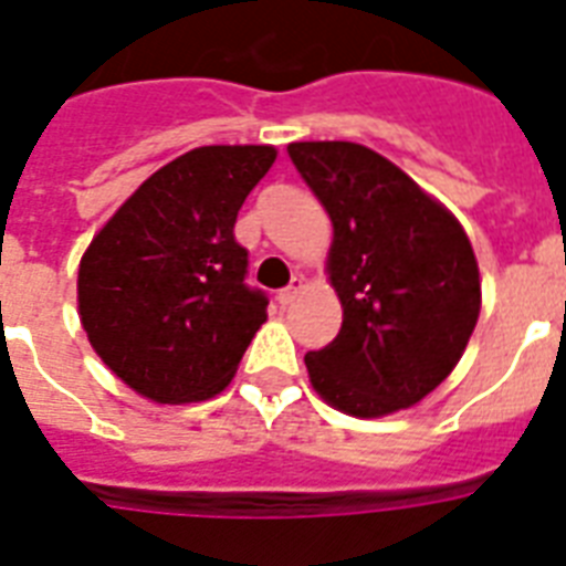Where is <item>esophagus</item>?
Masks as SVG:
<instances>
[{"label":"esophagus","mask_w":566,"mask_h":566,"mask_svg":"<svg viewBox=\"0 0 566 566\" xmlns=\"http://www.w3.org/2000/svg\"><path fill=\"white\" fill-rule=\"evenodd\" d=\"M302 287H305V282H302V275H293V282L287 284L284 291H279V302H282V305H291V302L296 300V293H300Z\"/></svg>","instance_id":"1"}]
</instances>
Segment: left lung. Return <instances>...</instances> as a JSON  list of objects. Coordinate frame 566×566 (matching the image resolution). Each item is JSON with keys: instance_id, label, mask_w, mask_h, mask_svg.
<instances>
[{"instance_id": "8db88e82", "label": "left lung", "mask_w": 566, "mask_h": 566, "mask_svg": "<svg viewBox=\"0 0 566 566\" xmlns=\"http://www.w3.org/2000/svg\"><path fill=\"white\" fill-rule=\"evenodd\" d=\"M335 238L328 279L344 326L305 355L311 385L353 417L411 408L452 373L482 308L470 238L396 164L349 140L287 146Z\"/></svg>"}]
</instances>
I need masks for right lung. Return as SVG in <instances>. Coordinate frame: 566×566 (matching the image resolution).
<instances>
[{
	"label": "right lung",
	"instance_id": "right-lung-1",
	"mask_svg": "<svg viewBox=\"0 0 566 566\" xmlns=\"http://www.w3.org/2000/svg\"><path fill=\"white\" fill-rule=\"evenodd\" d=\"M273 146H199L119 205L78 264V314L111 373L161 405L211 399L266 319L234 220Z\"/></svg>",
	"mask_w": 566,
	"mask_h": 566
}]
</instances>
